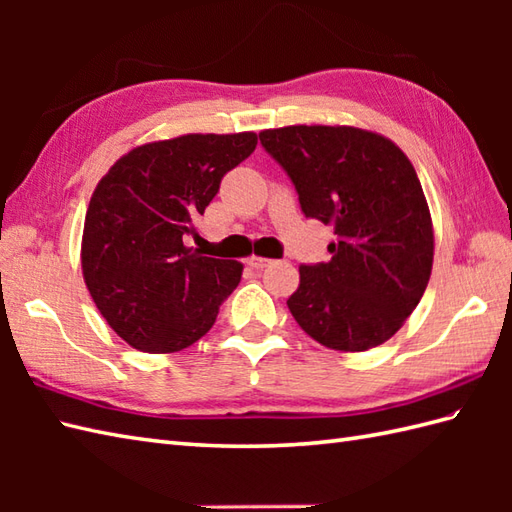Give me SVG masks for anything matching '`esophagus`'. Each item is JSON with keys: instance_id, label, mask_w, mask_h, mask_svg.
I'll return each mask as SVG.
<instances>
[{"instance_id": "34e87169", "label": "esophagus", "mask_w": 512, "mask_h": 512, "mask_svg": "<svg viewBox=\"0 0 512 512\" xmlns=\"http://www.w3.org/2000/svg\"><path fill=\"white\" fill-rule=\"evenodd\" d=\"M270 264H273V262H270V259H266V257H250L248 259V266L255 268V270H264Z\"/></svg>"}]
</instances>
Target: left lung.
<instances>
[{"label": "left lung", "mask_w": 512, "mask_h": 512, "mask_svg": "<svg viewBox=\"0 0 512 512\" xmlns=\"http://www.w3.org/2000/svg\"><path fill=\"white\" fill-rule=\"evenodd\" d=\"M259 143L295 184L303 215L336 235L330 262L299 266L292 317L332 350L385 343L431 277L433 228L416 169L391 140L354 127L266 129Z\"/></svg>", "instance_id": "8db88e82"}]
</instances>
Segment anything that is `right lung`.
<instances>
[{
	"label": "right lung",
	"mask_w": 512,
	"mask_h": 512,
	"mask_svg": "<svg viewBox=\"0 0 512 512\" xmlns=\"http://www.w3.org/2000/svg\"><path fill=\"white\" fill-rule=\"evenodd\" d=\"M253 132L189 134L136 147L94 189L83 226L85 286L110 328L140 352L167 354L209 332L242 264L187 248L195 220Z\"/></svg>",
	"instance_id": "obj_1"
}]
</instances>
